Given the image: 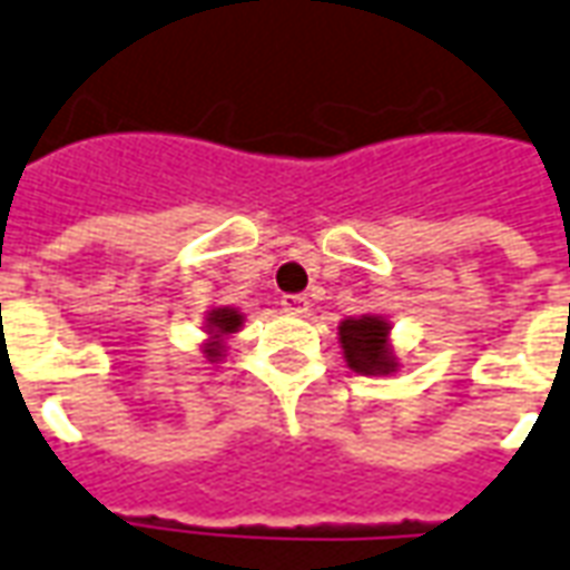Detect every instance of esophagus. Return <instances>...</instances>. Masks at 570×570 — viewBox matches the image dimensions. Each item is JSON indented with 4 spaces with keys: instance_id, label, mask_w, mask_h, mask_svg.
<instances>
[{
    "instance_id": "1",
    "label": "esophagus",
    "mask_w": 570,
    "mask_h": 570,
    "mask_svg": "<svg viewBox=\"0 0 570 570\" xmlns=\"http://www.w3.org/2000/svg\"><path fill=\"white\" fill-rule=\"evenodd\" d=\"M281 305H284L286 314H305V311L311 308L308 296H302V293H286V296L281 298Z\"/></svg>"
}]
</instances>
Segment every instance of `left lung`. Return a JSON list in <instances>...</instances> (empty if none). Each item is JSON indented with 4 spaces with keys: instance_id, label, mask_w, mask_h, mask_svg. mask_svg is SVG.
<instances>
[{
    "instance_id": "8db88e82",
    "label": "left lung",
    "mask_w": 570,
    "mask_h": 570,
    "mask_svg": "<svg viewBox=\"0 0 570 570\" xmlns=\"http://www.w3.org/2000/svg\"><path fill=\"white\" fill-rule=\"evenodd\" d=\"M342 347L351 363V370L357 372H394V360L384 347L387 338V323L379 317H360V321H345L338 326Z\"/></svg>"
}]
</instances>
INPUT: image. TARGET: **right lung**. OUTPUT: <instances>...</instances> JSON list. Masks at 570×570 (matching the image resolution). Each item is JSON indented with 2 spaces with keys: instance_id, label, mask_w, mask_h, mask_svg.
<instances>
[{
  "instance_id": "1",
  "label": "right lung",
  "mask_w": 570,
  "mask_h": 570,
  "mask_svg": "<svg viewBox=\"0 0 570 570\" xmlns=\"http://www.w3.org/2000/svg\"><path fill=\"white\" fill-rule=\"evenodd\" d=\"M210 326L216 330V333H235L237 326H240V314H237L235 308H219L213 311L210 314ZM207 357H219V345L213 342L210 347H207Z\"/></svg>"
}]
</instances>
